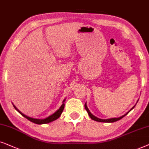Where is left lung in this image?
Returning <instances> with one entry per match:
<instances>
[{"label":"left lung","instance_id":"8db88e82","mask_svg":"<svg viewBox=\"0 0 149 149\" xmlns=\"http://www.w3.org/2000/svg\"><path fill=\"white\" fill-rule=\"evenodd\" d=\"M134 107H135V106H134V107H133L132 108H131V110H130V111H129V112H127L125 114L123 115L122 116H120V117H118V118H108V119H101V118H97V117H96V116H95L94 115L91 114V112H90V110H88V107H87V106H86V104H85V105H84V108H85V109H86V110L87 111V112H88V115H89V116H90L91 119L94 120H95V121L103 122V123H114V122L117 121V120H120V119H121L122 118H123L125 116H126V115L128 113L130 112L131 110H133V109L134 108Z\"/></svg>","mask_w":149,"mask_h":149}]
</instances>
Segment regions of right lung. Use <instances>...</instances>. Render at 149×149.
Masks as SVG:
<instances>
[{
  "label": "right lung",
  "mask_w": 149,
  "mask_h": 149,
  "mask_svg": "<svg viewBox=\"0 0 149 149\" xmlns=\"http://www.w3.org/2000/svg\"><path fill=\"white\" fill-rule=\"evenodd\" d=\"M65 99L64 100H63V104H62V106L60 107V108H59L58 110L56 111V112H55L54 114L50 115V116H49L48 117H47V118H43V119H38V118H33L29 117V116H26L25 114H24L23 113H22L20 111H19L18 109H17L16 107L14 106V105L13 104V106L15 108V110H16L17 112H18L19 114L22 115V116H23L24 117H25L26 118H27V119L29 120H30V121L34 123H35V124L41 125V124L49 123L54 121V120H56L57 118H58L59 117H60V116L61 115V114H62L63 110H64V107H65L64 102H65Z\"/></svg>",
  "instance_id": "add662e5"
}]
</instances>
